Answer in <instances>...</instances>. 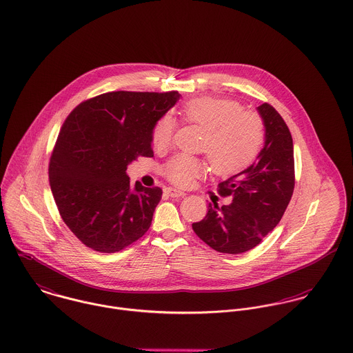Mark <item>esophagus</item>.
I'll list each match as a JSON object with an SVG mask.
<instances>
[{"mask_svg":"<svg viewBox=\"0 0 353 353\" xmlns=\"http://www.w3.org/2000/svg\"><path fill=\"white\" fill-rule=\"evenodd\" d=\"M165 192L170 196V198H180V196H184L185 194L183 191H179L176 188H165Z\"/></svg>","mask_w":353,"mask_h":353,"instance_id":"1","label":"esophagus"}]
</instances>
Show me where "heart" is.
I'll return each mask as SVG.
<instances>
[{
	"instance_id": "1",
	"label": "heart",
	"mask_w": 353,
	"mask_h": 353,
	"mask_svg": "<svg viewBox=\"0 0 353 353\" xmlns=\"http://www.w3.org/2000/svg\"><path fill=\"white\" fill-rule=\"evenodd\" d=\"M243 105L234 99L202 97L183 105L180 113L185 123L205 128L201 151L208 154L212 172L229 177L248 168L259 154L265 141L262 119L243 110ZM176 124L165 114L152 128V145L165 150L173 141ZM206 163L192 155L177 154L163 166L165 177L179 185L188 187L206 173Z\"/></svg>"
}]
</instances>
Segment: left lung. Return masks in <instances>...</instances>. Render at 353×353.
<instances>
[{
    "label": "left lung",
    "mask_w": 353,
    "mask_h": 353,
    "mask_svg": "<svg viewBox=\"0 0 353 353\" xmlns=\"http://www.w3.org/2000/svg\"><path fill=\"white\" fill-rule=\"evenodd\" d=\"M265 125V145L256 162L219 183L218 192L232 202L208 206L192 229L222 254H243L256 247L281 221L294 188L293 141L280 113L269 103L258 106ZM216 199V196H215Z\"/></svg>",
    "instance_id": "8db88e82"
}]
</instances>
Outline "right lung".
Returning a JSON list of instances; mask_svg holds the SVG:
<instances>
[{"label": "right lung", "mask_w": 353, "mask_h": 353, "mask_svg": "<svg viewBox=\"0 0 353 353\" xmlns=\"http://www.w3.org/2000/svg\"><path fill=\"white\" fill-rule=\"evenodd\" d=\"M180 99L177 91H113L77 105L61 127L49 181L63 221L88 248L113 254L148 230L159 187L131 185L127 166L152 157L155 123Z\"/></svg>", "instance_id": "add662e5"}]
</instances>
